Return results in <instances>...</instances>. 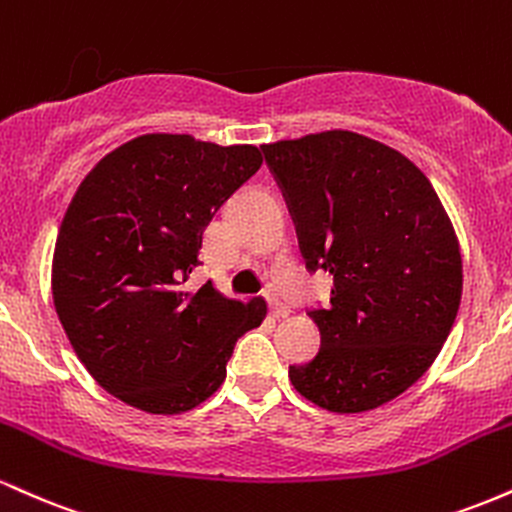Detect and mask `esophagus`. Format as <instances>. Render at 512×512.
Masks as SVG:
<instances>
[{
    "mask_svg": "<svg viewBox=\"0 0 512 512\" xmlns=\"http://www.w3.org/2000/svg\"><path fill=\"white\" fill-rule=\"evenodd\" d=\"M264 298H267L269 313H272V317H286V315H289V308H286L284 303L276 301V296L272 291H264Z\"/></svg>",
    "mask_w": 512,
    "mask_h": 512,
    "instance_id": "34e87169",
    "label": "esophagus"
}]
</instances>
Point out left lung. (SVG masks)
Returning a JSON list of instances; mask_svg holds the SVG:
<instances>
[{"instance_id": "1", "label": "left lung", "mask_w": 512, "mask_h": 512, "mask_svg": "<svg viewBox=\"0 0 512 512\" xmlns=\"http://www.w3.org/2000/svg\"><path fill=\"white\" fill-rule=\"evenodd\" d=\"M310 272L332 274L310 310L320 351L289 366L305 399L378 409L431 368L462 298V255L433 185L397 149L349 129L264 144Z\"/></svg>"}]
</instances>
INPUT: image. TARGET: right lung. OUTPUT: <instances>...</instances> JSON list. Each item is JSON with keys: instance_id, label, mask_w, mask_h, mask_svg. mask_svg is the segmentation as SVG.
<instances>
[{"instance_id": "obj_1", "label": "right lung", "mask_w": 512, "mask_h": 512, "mask_svg": "<svg viewBox=\"0 0 512 512\" xmlns=\"http://www.w3.org/2000/svg\"><path fill=\"white\" fill-rule=\"evenodd\" d=\"M262 166L252 144L142 134L76 187L52 255V298L69 344L103 390L146 414H182L219 390L264 298L187 291L204 228Z\"/></svg>"}]
</instances>
